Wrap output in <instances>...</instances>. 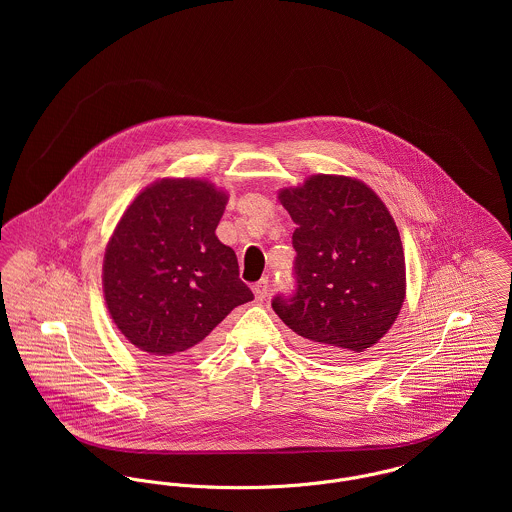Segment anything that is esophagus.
<instances>
[{"mask_svg":"<svg viewBox=\"0 0 512 512\" xmlns=\"http://www.w3.org/2000/svg\"><path fill=\"white\" fill-rule=\"evenodd\" d=\"M268 292H270V282H268V278L260 280V282L254 286V295H256L258 301H264Z\"/></svg>","mask_w":512,"mask_h":512,"instance_id":"1","label":"esophagus"}]
</instances>
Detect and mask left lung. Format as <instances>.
<instances>
[{
  "instance_id": "1",
  "label": "left lung",
  "mask_w": 512,
  "mask_h": 512,
  "mask_svg": "<svg viewBox=\"0 0 512 512\" xmlns=\"http://www.w3.org/2000/svg\"><path fill=\"white\" fill-rule=\"evenodd\" d=\"M280 201L295 230L292 293L272 307L321 357H353L380 341L406 295L396 222L363 181L313 175Z\"/></svg>"
}]
</instances>
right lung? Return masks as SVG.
Returning a JSON list of instances; mask_svg holds the SVG:
<instances>
[{
  "mask_svg": "<svg viewBox=\"0 0 512 512\" xmlns=\"http://www.w3.org/2000/svg\"><path fill=\"white\" fill-rule=\"evenodd\" d=\"M226 195L201 179H161L118 222L104 254V297L122 335L161 363H187L254 293L215 230Z\"/></svg>",
  "mask_w": 512,
  "mask_h": 512,
  "instance_id": "obj_1",
  "label": "right lung"
}]
</instances>
